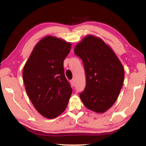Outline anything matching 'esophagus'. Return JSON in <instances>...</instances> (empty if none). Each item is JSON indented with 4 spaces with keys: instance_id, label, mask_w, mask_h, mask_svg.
Segmentation results:
<instances>
[{
    "instance_id": "1",
    "label": "esophagus",
    "mask_w": 146,
    "mask_h": 146,
    "mask_svg": "<svg viewBox=\"0 0 146 146\" xmlns=\"http://www.w3.org/2000/svg\"><path fill=\"white\" fill-rule=\"evenodd\" d=\"M71 86L74 87V86H75V79H72V80H71Z\"/></svg>"
}]
</instances>
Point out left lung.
<instances>
[{
    "label": "left lung",
    "instance_id": "left-lung-1",
    "mask_svg": "<svg viewBox=\"0 0 146 146\" xmlns=\"http://www.w3.org/2000/svg\"><path fill=\"white\" fill-rule=\"evenodd\" d=\"M75 54L82 60L86 73V85L80 99L89 110L104 113L114 104L122 89V64L110 47L93 35L75 46Z\"/></svg>",
    "mask_w": 146,
    "mask_h": 146
}]
</instances>
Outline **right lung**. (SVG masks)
Segmentation results:
<instances>
[{
    "label": "right lung",
    "instance_id": "1",
    "mask_svg": "<svg viewBox=\"0 0 146 146\" xmlns=\"http://www.w3.org/2000/svg\"><path fill=\"white\" fill-rule=\"evenodd\" d=\"M71 48V43L62 39L46 36L36 44L24 67L27 94L46 118H54L64 112L72 93L64 70V60Z\"/></svg>",
    "mask_w": 146,
    "mask_h": 146
}]
</instances>
